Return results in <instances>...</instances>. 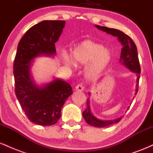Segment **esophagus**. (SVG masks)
Instances as JSON below:
<instances>
[{
    "label": "esophagus",
    "instance_id": "1",
    "mask_svg": "<svg viewBox=\"0 0 153 153\" xmlns=\"http://www.w3.org/2000/svg\"><path fill=\"white\" fill-rule=\"evenodd\" d=\"M83 90H84V87L82 86V84H78V85H77L76 87H75V91H82Z\"/></svg>",
    "mask_w": 153,
    "mask_h": 153
}]
</instances>
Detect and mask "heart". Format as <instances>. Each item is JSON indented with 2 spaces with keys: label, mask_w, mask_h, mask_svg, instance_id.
<instances>
[{
  "label": "heart",
  "mask_w": 153,
  "mask_h": 153,
  "mask_svg": "<svg viewBox=\"0 0 153 153\" xmlns=\"http://www.w3.org/2000/svg\"><path fill=\"white\" fill-rule=\"evenodd\" d=\"M71 55L76 65H85L90 62L85 73V76L89 80L99 78L112 58L109 50L104 49L101 44L91 40H85L79 44L72 51ZM62 58L67 65H71L72 61L68 54H63Z\"/></svg>",
  "instance_id": "obj_1"
}]
</instances>
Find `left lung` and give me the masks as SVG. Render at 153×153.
<instances>
[{"label":"left lung","instance_id":"1","mask_svg":"<svg viewBox=\"0 0 153 153\" xmlns=\"http://www.w3.org/2000/svg\"><path fill=\"white\" fill-rule=\"evenodd\" d=\"M96 28L99 30H102L107 34L113 35V36H117L118 38L119 41L122 43V49L121 52V57L119 62L124 65V66L129 68L130 71L137 74V88L136 93L135 95L137 94L138 91V82L140 80V74L141 72V68H140V62L138 59L137 54V49L136 45L133 40L129 37L128 35L124 34L122 31L115 29H111V28L106 27V26H101L99 25H96ZM82 117L89 125L94 126L96 127H105L107 126H109L111 124L118 123L119 121L122 119V117H119L118 119H114V120L105 121L100 120L94 117L92 114L90 108V103H89V98L87 100V107L85 110L82 112Z\"/></svg>","mask_w":153,"mask_h":153}]
</instances>
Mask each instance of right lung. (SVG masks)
I'll use <instances>...</instances> for the list:
<instances>
[{"label":"right lung","mask_w":153,"mask_h":153,"mask_svg":"<svg viewBox=\"0 0 153 153\" xmlns=\"http://www.w3.org/2000/svg\"><path fill=\"white\" fill-rule=\"evenodd\" d=\"M65 21H43L33 26L19 41L13 62L15 94L22 109L31 122L38 125L56 124L66 99L73 94L68 82L54 79L39 87L31 79V62L41 54H56L54 43L65 27Z\"/></svg>","instance_id":"obj_1"}]
</instances>
